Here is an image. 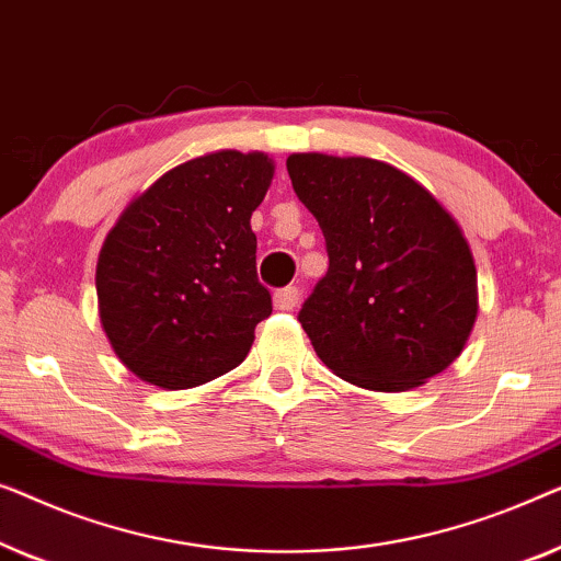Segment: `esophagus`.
<instances>
[{"label": "esophagus", "mask_w": 561, "mask_h": 561, "mask_svg": "<svg viewBox=\"0 0 561 561\" xmlns=\"http://www.w3.org/2000/svg\"><path fill=\"white\" fill-rule=\"evenodd\" d=\"M297 305H299V289L297 287H284V289L274 291V307H277V310L289 312V310H295Z\"/></svg>", "instance_id": "obj_1"}]
</instances>
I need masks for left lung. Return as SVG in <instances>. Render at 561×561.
Listing matches in <instances>:
<instances>
[{"label":"left lung","instance_id":"obj_1","mask_svg":"<svg viewBox=\"0 0 561 561\" xmlns=\"http://www.w3.org/2000/svg\"><path fill=\"white\" fill-rule=\"evenodd\" d=\"M328 274L299 310L320 360L368 391H409L460 356L478 318L470 243L422 183L370 157H287Z\"/></svg>","mask_w":561,"mask_h":561}]
</instances>
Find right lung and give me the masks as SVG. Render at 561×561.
I'll use <instances>...</instances> for the list:
<instances>
[{
	"label": "right lung",
	"mask_w": 561,
	"mask_h": 561,
	"mask_svg": "<svg viewBox=\"0 0 561 561\" xmlns=\"http://www.w3.org/2000/svg\"><path fill=\"white\" fill-rule=\"evenodd\" d=\"M272 178L266 152L201 154L134 195L106 233L101 328L145 383L193 389L249 356L256 325L272 314L251 231Z\"/></svg>",
	"instance_id": "right-lung-1"
}]
</instances>
